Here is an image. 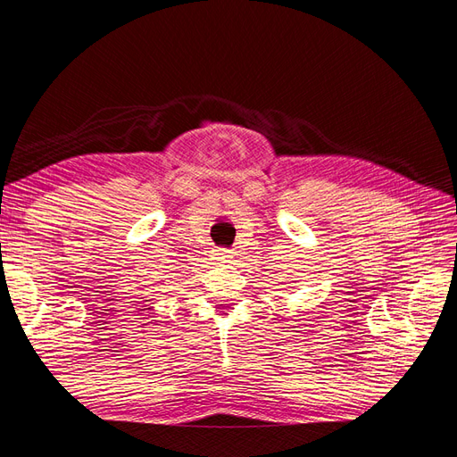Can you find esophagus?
<instances>
[{
  "mask_svg": "<svg viewBox=\"0 0 457 457\" xmlns=\"http://www.w3.org/2000/svg\"><path fill=\"white\" fill-rule=\"evenodd\" d=\"M217 255H219L220 261H230V257H232V255H230V250H225V247H223V250H219Z\"/></svg>",
  "mask_w": 457,
  "mask_h": 457,
  "instance_id": "34e87169",
  "label": "esophagus"
}]
</instances>
